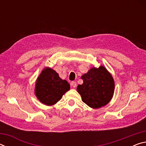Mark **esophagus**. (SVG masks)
<instances>
[{
    "label": "esophagus",
    "mask_w": 146,
    "mask_h": 146,
    "mask_svg": "<svg viewBox=\"0 0 146 146\" xmlns=\"http://www.w3.org/2000/svg\"><path fill=\"white\" fill-rule=\"evenodd\" d=\"M71 86H72L73 88H76V83L75 81H73V82H71Z\"/></svg>",
    "instance_id": "esophagus-1"
}]
</instances>
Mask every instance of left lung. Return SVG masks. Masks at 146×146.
Listing matches in <instances>:
<instances>
[{
  "mask_svg": "<svg viewBox=\"0 0 146 146\" xmlns=\"http://www.w3.org/2000/svg\"><path fill=\"white\" fill-rule=\"evenodd\" d=\"M84 82L77 86L82 100L90 107L97 109L110 102L114 93V80L104 66L93 68L82 76Z\"/></svg>",
  "mask_w": 146,
  "mask_h": 146,
  "instance_id": "obj_1",
  "label": "left lung"
}]
</instances>
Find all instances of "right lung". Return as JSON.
<instances>
[{
    "label": "right lung",
    "instance_id": "obj_1",
    "mask_svg": "<svg viewBox=\"0 0 146 146\" xmlns=\"http://www.w3.org/2000/svg\"><path fill=\"white\" fill-rule=\"evenodd\" d=\"M70 89L67 81L62 80L55 71L47 68L42 71L36 80L35 92L42 103L51 106L60 100Z\"/></svg>",
    "mask_w": 146,
    "mask_h": 146
}]
</instances>
